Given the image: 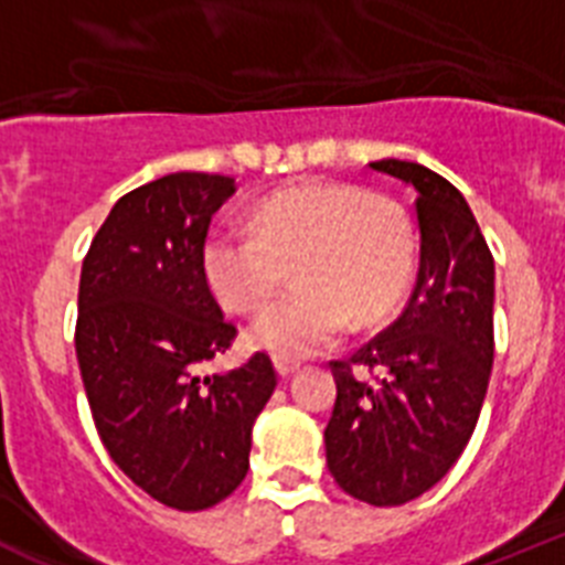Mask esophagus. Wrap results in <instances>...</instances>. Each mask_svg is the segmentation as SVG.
<instances>
[{
	"mask_svg": "<svg viewBox=\"0 0 565 565\" xmlns=\"http://www.w3.org/2000/svg\"><path fill=\"white\" fill-rule=\"evenodd\" d=\"M274 367H277L279 379H291L299 371L297 362H288V359H274Z\"/></svg>",
	"mask_w": 565,
	"mask_h": 565,
	"instance_id": "34e87169",
	"label": "esophagus"
}]
</instances>
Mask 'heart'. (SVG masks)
Segmentation results:
<instances>
[{
	"label": "heart",
	"instance_id": "obj_1",
	"mask_svg": "<svg viewBox=\"0 0 565 565\" xmlns=\"http://www.w3.org/2000/svg\"><path fill=\"white\" fill-rule=\"evenodd\" d=\"M294 268V291L254 319L248 339L277 359L326 351L353 326L396 308L416 268V234L387 194L353 183H306L254 209L252 226H217L203 277L223 308H263Z\"/></svg>",
	"mask_w": 565,
	"mask_h": 565
}]
</instances>
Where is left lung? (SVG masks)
I'll list each match as a JSON object with an SVG mask.
<instances>
[{
  "label": "left lung",
  "mask_w": 565,
  "mask_h": 565,
  "mask_svg": "<svg viewBox=\"0 0 565 565\" xmlns=\"http://www.w3.org/2000/svg\"><path fill=\"white\" fill-rule=\"evenodd\" d=\"M371 169L418 192V277L387 331L331 362L337 404L326 458L348 495L402 507L450 472L476 430L495 356V263L450 181L396 158Z\"/></svg>",
  "instance_id": "8db88e82"
}]
</instances>
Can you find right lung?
<instances>
[{"label":"right lung","mask_w":565,"mask_h":565,"mask_svg":"<svg viewBox=\"0 0 565 565\" xmlns=\"http://www.w3.org/2000/svg\"><path fill=\"white\" fill-rule=\"evenodd\" d=\"M234 189L206 172L132 189L89 243L78 282L76 356L98 436L135 487L181 512L243 483L252 427L277 387L266 353L198 373L237 337L203 277L209 223Z\"/></svg>","instance_id":"obj_1"}]
</instances>
